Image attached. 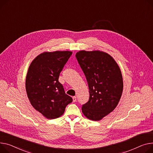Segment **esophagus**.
Returning <instances> with one entry per match:
<instances>
[{"instance_id":"34e87169","label":"esophagus","mask_w":153,"mask_h":153,"mask_svg":"<svg viewBox=\"0 0 153 153\" xmlns=\"http://www.w3.org/2000/svg\"><path fill=\"white\" fill-rule=\"evenodd\" d=\"M73 102H74H74H76V100H77V98H76V97H73Z\"/></svg>"}]
</instances>
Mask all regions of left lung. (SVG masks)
Masks as SVG:
<instances>
[{
  "instance_id": "8db88e82",
  "label": "left lung",
  "mask_w": 153,
  "mask_h": 153,
  "mask_svg": "<svg viewBox=\"0 0 153 153\" xmlns=\"http://www.w3.org/2000/svg\"><path fill=\"white\" fill-rule=\"evenodd\" d=\"M76 57L85 76L90 94L82 111L89 119L101 120L115 109L123 94L120 69L113 57L103 52L82 50Z\"/></svg>"
}]
</instances>
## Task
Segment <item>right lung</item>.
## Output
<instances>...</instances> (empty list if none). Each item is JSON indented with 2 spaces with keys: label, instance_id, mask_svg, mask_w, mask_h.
<instances>
[{
  "label": "right lung",
  "instance_id": "right-lung-1",
  "mask_svg": "<svg viewBox=\"0 0 153 153\" xmlns=\"http://www.w3.org/2000/svg\"><path fill=\"white\" fill-rule=\"evenodd\" d=\"M72 55L69 51L44 52L30 63L26 90L30 104L47 119L59 117L73 98L66 94L59 76Z\"/></svg>",
  "mask_w": 153,
  "mask_h": 153
}]
</instances>
